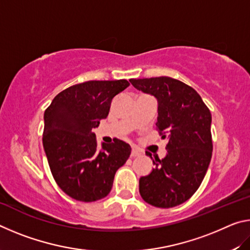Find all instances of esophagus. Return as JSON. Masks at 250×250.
I'll use <instances>...</instances> for the list:
<instances>
[{"label": "esophagus", "mask_w": 250, "mask_h": 250, "mask_svg": "<svg viewBox=\"0 0 250 250\" xmlns=\"http://www.w3.org/2000/svg\"><path fill=\"white\" fill-rule=\"evenodd\" d=\"M141 155V151L138 149V147H132V151H131V158H135V156Z\"/></svg>", "instance_id": "esophagus-1"}]
</instances>
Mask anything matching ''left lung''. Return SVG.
I'll return each mask as SVG.
<instances>
[{"label":"left lung","mask_w":250,"mask_h":250,"mask_svg":"<svg viewBox=\"0 0 250 250\" xmlns=\"http://www.w3.org/2000/svg\"><path fill=\"white\" fill-rule=\"evenodd\" d=\"M134 88L158 99L156 130L167 139V154L155 158V167L139 181L147 204L170 208L191 198L208 168L211 142L209 109L195 89L171 77L130 79ZM146 155L151 153L146 151Z\"/></svg>","instance_id":"obj_1"}]
</instances>
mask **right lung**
Masks as SVG:
<instances>
[{
  "instance_id": "1",
  "label": "right lung",
  "mask_w": 250,
  "mask_h": 250,
  "mask_svg": "<svg viewBox=\"0 0 250 250\" xmlns=\"http://www.w3.org/2000/svg\"><path fill=\"white\" fill-rule=\"evenodd\" d=\"M128 80H89L55 97L44 113L43 146L57 185L80 202L108 195L118 168L129 159L131 146L115 139L97 147L92 129L109 113L112 99L129 87Z\"/></svg>"
}]
</instances>
